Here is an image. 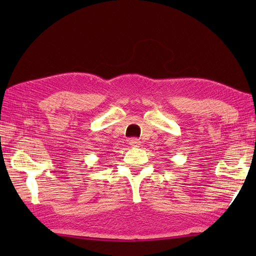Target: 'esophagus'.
I'll list each match as a JSON object with an SVG mask.
<instances>
[{
	"instance_id": "obj_1",
	"label": "esophagus",
	"mask_w": 256,
	"mask_h": 256,
	"mask_svg": "<svg viewBox=\"0 0 256 256\" xmlns=\"http://www.w3.org/2000/svg\"><path fill=\"white\" fill-rule=\"evenodd\" d=\"M129 144L132 147H138L141 145V142H140V140H138V138H130Z\"/></svg>"
}]
</instances>
